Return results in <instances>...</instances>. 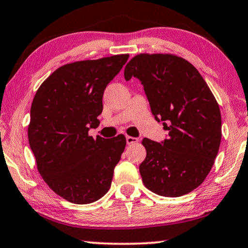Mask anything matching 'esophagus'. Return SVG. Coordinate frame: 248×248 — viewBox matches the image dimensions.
I'll return each mask as SVG.
<instances>
[{
	"instance_id": "1",
	"label": "esophagus",
	"mask_w": 248,
	"mask_h": 248,
	"mask_svg": "<svg viewBox=\"0 0 248 248\" xmlns=\"http://www.w3.org/2000/svg\"><path fill=\"white\" fill-rule=\"evenodd\" d=\"M139 141V139L137 138H133V137H126V142L127 144H133V143H137Z\"/></svg>"
}]
</instances>
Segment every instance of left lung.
Here are the masks:
<instances>
[{
  "label": "left lung",
  "mask_w": 248,
  "mask_h": 248,
  "mask_svg": "<svg viewBox=\"0 0 248 248\" xmlns=\"http://www.w3.org/2000/svg\"><path fill=\"white\" fill-rule=\"evenodd\" d=\"M143 86L155 121L168 137L144 138L147 157L140 165L145 187L177 198L192 192L211 170L221 142V114L199 71L187 61L168 54H140L124 70L128 81Z\"/></svg>",
  "instance_id": "1"
}]
</instances>
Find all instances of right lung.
<instances>
[{"label":"right lung","mask_w":248,"mask_h":248,"mask_svg":"<svg viewBox=\"0 0 248 248\" xmlns=\"http://www.w3.org/2000/svg\"><path fill=\"white\" fill-rule=\"evenodd\" d=\"M128 54L61 66L37 90L28 139L44 181L76 204L93 203L110 188L126 139L89 137L99 125L103 96Z\"/></svg>","instance_id":"add662e5"}]
</instances>
